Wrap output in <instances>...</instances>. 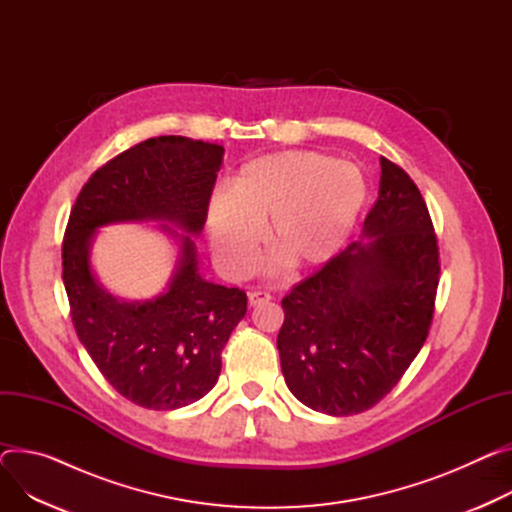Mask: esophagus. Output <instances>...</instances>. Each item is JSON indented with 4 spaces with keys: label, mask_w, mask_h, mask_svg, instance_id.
Instances as JSON below:
<instances>
[{
    "label": "esophagus",
    "mask_w": 512,
    "mask_h": 512,
    "mask_svg": "<svg viewBox=\"0 0 512 512\" xmlns=\"http://www.w3.org/2000/svg\"><path fill=\"white\" fill-rule=\"evenodd\" d=\"M248 299H250V305H260V303L270 301L272 297H270V293H264V291H252V293L248 295Z\"/></svg>",
    "instance_id": "esophagus-1"
}]
</instances>
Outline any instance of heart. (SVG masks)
<instances>
[{
	"label": "heart",
	"mask_w": 512,
	"mask_h": 512,
	"mask_svg": "<svg viewBox=\"0 0 512 512\" xmlns=\"http://www.w3.org/2000/svg\"><path fill=\"white\" fill-rule=\"evenodd\" d=\"M369 199L363 170L320 151L256 157L207 203V231L219 266L242 277L266 227V244L295 270L328 264L355 231Z\"/></svg>",
	"instance_id": "b5f03b06"
}]
</instances>
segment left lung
Masks as SVG:
<instances>
[{
	"label": "left lung",
	"instance_id": "left-lung-1",
	"mask_svg": "<svg viewBox=\"0 0 512 512\" xmlns=\"http://www.w3.org/2000/svg\"><path fill=\"white\" fill-rule=\"evenodd\" d=\"M379 164L361 240L283 299L277 346L287 387L330 416L383 400L416 359L435 311L441 264L426 203L400 166Z\"/></svg>",
	"mask_w": 512,
	"mask_h": 512
}]
</instances>
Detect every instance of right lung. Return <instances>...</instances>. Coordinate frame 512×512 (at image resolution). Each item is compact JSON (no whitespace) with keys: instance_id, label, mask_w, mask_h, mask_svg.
I'll return each instance as SVG.
<instances>
[{"instance_id":"right-lung-1","label":"right lung","mask_w":512,"mask_h":512,"mask_svg":"<svg viewBox=\"0 0 512 512\" xmlns=\"http://www.w3.org/2000/svg\"><path fill=\"white\" fill-rule=\"evenodd\" d=\"M223 153L178 135L147 139L96 170L69 215L63 283L77 338L104 379L141 408L176 410L207 396L246 316V293L205 281L196 262L194 235L205 227ZM125 220H162L179 244L169 287L153 300L114 298L91 270L97 229Z\"/></svg>"}]
</instances>
